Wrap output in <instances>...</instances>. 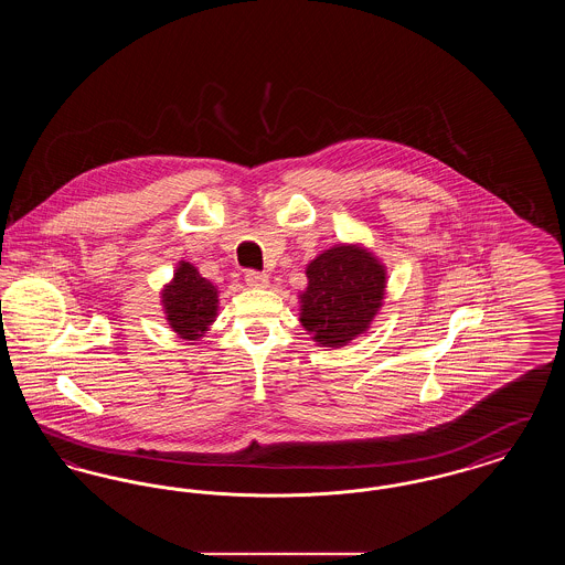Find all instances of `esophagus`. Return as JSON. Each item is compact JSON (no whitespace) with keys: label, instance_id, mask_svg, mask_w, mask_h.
Wrapping results in <instances>:
<instances>
[{"label":"esophagus","instance_id":"34e87169","mask_svg":"<svg viewBox=\"0 0 565 565\" xmlns=\"http://www.w3.org/2000/svg\"><path fill=\"white\" fill-rule=\"evenodd\" d=\"M245 284L249 288H265V286H269V275L260 273V270H247L245 273Z\"/></svg>","mask_w":565,"mask_h":565}]
</instances>
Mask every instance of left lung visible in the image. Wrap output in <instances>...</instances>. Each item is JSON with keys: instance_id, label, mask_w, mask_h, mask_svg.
Here are the masks:
<instances>
[{"instance_id": "1", "label": "left lung", "mask_w": 565, "mask_h": 565, "mask_svg": "<svg viewBox=\"0 0 565 565\" xmlns=\"http://www.w3.org/2000/svg\"><path fill=\"white\" fill-rule=\"evenodd\" d=\"M300 323L320 348H343L362 334L385 295V269L358 245H334L307 267Z\"/></svg>"}]
</instances>
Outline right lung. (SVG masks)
I'll return each instance as SVG.
<instances>
[{"label":"right lung","mask_w":565,"mask_h":565,"mask_svg":"<svg viewBox=\"0 0 565 565\" xmlns=\"http://www.w3.org/2000/svg\"><path fill=\"white\" fill-rule=\"evenodd\" d=\"M162 305L169 326L182 339L196 341L214 322L217 290L190 263H180L173 281L162 292Z\"/></svg>","instance_id":"add662e5"}]
</instances>
